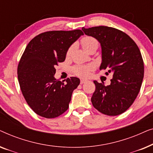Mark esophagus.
<instances>
[{
	"instance_id": "obj_1",
	"label": "esophagus",
	"mask_w": 153,
	"mask_h": 153,
	"mask_svg": "<svg viewBox=\"0 0 153 153\" xmlns=\"http://www.w3.org/2000/svg\"><path fill=\"white\" fill-rule=\"evenodd\" d=\"M86 82H87V80H85V79H81V81H80L81 84H83V83Z\"/></svg>"
}]
</instances>
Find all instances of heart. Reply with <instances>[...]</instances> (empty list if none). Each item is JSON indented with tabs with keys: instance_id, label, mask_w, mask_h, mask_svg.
<instances>
[{
	"instance_id": "heart-1",
	"label": "heart",
	"mask_w": 153,
	"mask_h": 153,
	"mask_svg": "<svg viewBox=\"0 0 153 153\" xmlns=\"http://www.w3.org/2000/svg\"><path fill=\"white\" fill-rule=\"evenodd\" d=\"M81 45L83 48V49L87 51L88 49H89L90 48L93 47H98V42L95 38H94L93 37L91 36H85L83 37L81 39ZM72 48H70L68 49L67 54L69 55L70 53ZM94 66L93 65H76L74 67L73 70L75 74L78 75L79 76L81 77H87L88 76L91 72L93 70Z\"/></svg>"
}]
</instances>
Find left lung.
<instances>
[{"label": "left lung", "instance_id": "left-lung-1", "mask_svg": "<svg viewBox=\"0 0 153 153\" xmlns=\"http://www.w3.org/2000/svg\"><path fill=\"white\" fill-rule=\"evenodd\" d=\"M85 35L95 37L102 47L100 70H107L111 84L94 81L96 89L91 98L94 107L107 116H118L128 109L139 94L144 75L141 51L135 42L118 29L108 26L82 28Z\"/></svg>", "mask_w": 153, "mask_h": 153}]
</instances>
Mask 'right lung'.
I'll use <instances>...</instances> for the list:
<instances>
[{"label":"right lung","mask_w":153,"mask_h":153,"mask_svg":"<svg viewBox=\"0 0 153 153\" xmlns=\"http://www.w3.org/2000/svg\"><path fill=\"white\" fill-rule=\"evenodd\" d=\"M82 35L79 29L47 31L31 39L23 53L17 68L19 83L27 104L39 116L54 118L68 109L80 80H56L55 67L65 61L69 47Z\"/></svg>","instance_id":"right-lung-1"}]
</instances>
